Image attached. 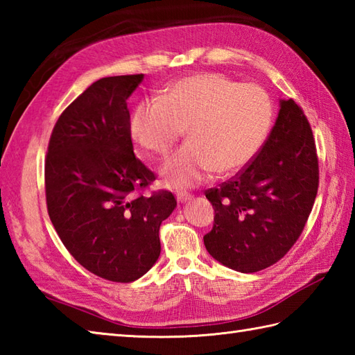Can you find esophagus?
I'll list each match as a JSON object with an SVG mask.
<instances>
[{
	"label": "esophagus",
	"instance_id": "esophagus-1",
	"mask_svg": "<svg viewBox=\"0 0 355 355\" xmlns=\"http://www.w3.org/2000/svg\"><path fill=\"white\" fill-rule=\"evenodd\" d=\"M192 200V195L191 193H178L177 195V201L178 202H187V201H191Z\"/></svg>",
	"mask_w": 355,
	"mask_h": 355
}]
</instances>
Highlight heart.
Instances as JSON below:
<instances>
[{"label": "heart", "instance_id": "b5f03b06", "mask_svg": "<svg viewBox=\"0 0 355 355\" xmlns=\"http://www.w3.org/2000/svg\"><path fill=\"white\" fill-rule=\"evenodd\" d=\"M273 123V103L263 88L239 84L220 73H200L173 82L160 101L134 108L132 140L166 157L187 128L189 141L163 164V182L193 187L210 175L243 169L259 153Z\"/></svg>", "mask_w": 355, "mask_h": 355}]
</instances>
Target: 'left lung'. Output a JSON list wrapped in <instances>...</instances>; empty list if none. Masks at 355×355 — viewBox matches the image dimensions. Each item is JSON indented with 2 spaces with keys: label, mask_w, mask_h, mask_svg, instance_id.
I'll return each mask as SVG.
<instances>
[{
  "label": "left lung",
  "mask_w": 355,
  "mask_h": 355,
  "mask_svg": "<svg viewBox=\"0 0 355 355\" xmlns=\"http://www.w3.org/2000/svg\"><path fill=\"white\" fill-rule=\"evenodd\" d=\"M318 187L311 126L296 102L281 99L273 130L253 162L206 191L215 209L214 227L205 235L209 254L241 273L273 266L302 233Z\"/></svg>",
  "instance_id": "obj_1"
}]
</instances>
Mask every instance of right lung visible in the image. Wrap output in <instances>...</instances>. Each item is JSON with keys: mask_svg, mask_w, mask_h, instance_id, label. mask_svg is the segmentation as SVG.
Returning a JSON list of instances; mask_svg holds the SVG:
<instances>
[{"mask_svg": "<svg viewBox=\"0 0 355 355\" xmlns=\"http://www.w3.org/2000/svg\"><path fill=\"white\" fill-rule=\"evenodd\" d=\"M143 74L96 80L59 116L45 160L50 220L82 267L112 282L141 277L160 256L171 192L135 195L155 175L134 155L128 97Z\"/></svg>", "mask_w": 355, "mask_h": 355, "instance_id": "1", "label": "right lung"}]
</instances>
